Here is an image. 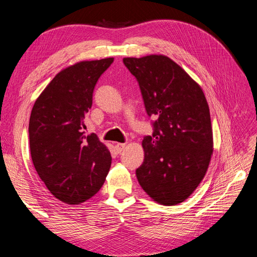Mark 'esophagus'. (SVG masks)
Listing matches in <instances>:
<instances>
[{
    "label": "esophagus",
    "instance_id": "34e87169",
    "mask_svg": "<svg viewBox=\"0 0 257 257\" xmlns=\"http://www.w3.org/2000/svg\"><path fill=\"white\" fill-rule=\"evenodd\" d=\"M124 148H125V144H115V146H114V149H115L116 153H121Z\"/></svg>",
    "mask_w": 257,
    "mask_h": 257
}]
</instances>
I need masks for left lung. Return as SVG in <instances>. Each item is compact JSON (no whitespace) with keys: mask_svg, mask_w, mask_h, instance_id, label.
Returning a JSON list of instances; mask_svg holds the SVG:
<instances>
[{"mask_svg":"<svg viewBox=\"0 0 257 257\" xmlns=\"http://www.w3.org/2000/svg\"><path fill=\"white\" fill-rule=\"evenodd\" d=\"M135 76L146 111L154 116L136 169L144 191L159 204L182 203L203 180L213 151L211 120L203 90L165 56L124 58Z\"/></svg>","mask_w":257,"mask_h":257,"instance_id":"1","label":"left lung"}]
</instances>
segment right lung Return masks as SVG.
I'll return each mask as SVG.
<instances>
[{
	"label": "right lung",
	"instance_id": "add662e5",
	"mask_svg": "<svg viewBox=\"0 0 257 257\" xmlns=\"http://www.w3.org/2000/svg\"><path fill=\"white\" fill-rule=\"evenodd\" d=\"M113 58L83 61L61 71L38 96L29 123L31 157L52 195L79 205L102 188L111 155L96 134L84 136L93 91Z\"/></svg>",
	"mask_w": 257,
	"mask_h": 257
}]
</instances>
